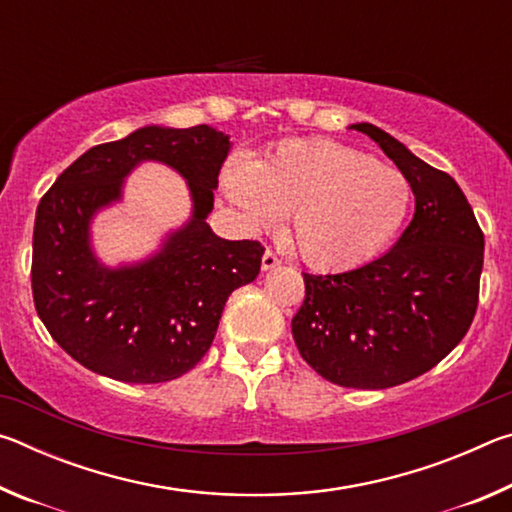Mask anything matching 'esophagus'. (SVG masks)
<instances>
[{
  "mask_svg": "<svg viewBox=\"0 0 512 512\" xmlns=\"http://www.w3.org/2000/svg\"><path fill=\"white\" fill-rule=\"evenodd\" d=\"M275 266H280V259H277L273 250H266V253L262 255V271H271V268H275Z\"/></svg>",
  "mask_w": 512,
  "mask_h": 512,
  "instance_id": "34e87169",
  "label": "esophagus"
}]
</instances>
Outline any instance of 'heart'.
Returning a JSON list of instances; mask_svg holds the SVG:
<instances>
[{
  "label": "heart",
  "instance_id": "1",
  "mask_svg": "<svg viewBox=\"0 0 512 512\" xmlns=\"http://www.w3.org/2000/svg\"><path fill=\"white\" fill-rule=\"evenodd\" d=\"M223 189L253 230L287 214L289 239L318 271H348L375 257L409 214L402 171L329 140H293L255 164L223 169Z\"/></svg>",
  "mask_w": 512,
  "mask_h": 512
}]
</instances>
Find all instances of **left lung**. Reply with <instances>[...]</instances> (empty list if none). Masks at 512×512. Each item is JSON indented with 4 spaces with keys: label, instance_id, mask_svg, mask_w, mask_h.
Listing matches in <instances>:
<instances>
[{
    "label": "left lung",
    "instance_id": "obj_1",
    "mask_svg": "<svg viewBox=\"0 0 512 512\" xmlns=\"http://www.w3.org/2000/svg\"><path fill=\"white\" fill-rule=\"evenodd\" d=\"M391 158L415 196L397 244L334 275H305L291 320L300 357L336 386L381 391L420 377L461 343L479 305L483 232L461 187L372 124H352Z\"/></svg>",
    "mask_w": 512,
    "mask_h": 512
}]
</instances>
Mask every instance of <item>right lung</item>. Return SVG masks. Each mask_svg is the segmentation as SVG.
I'll use <instances>...</instances> for the list:
<instances>
[{
  "label": "right lung",
  "mask_w": 512,
  "mask_h": 512,
  "mask_svg": "<svg viewBox=\"0 0 512 512\" xmlns=\"http://www.w3.org/2000/svg\"><path fill=\"white\" fill-rule=\"evenodd\" d=\"M230 137L212 126L137 128L92 146L40 198L33 225V302L69 357L126 384H160L192 370L214 341L230 293L262 266L259 241L216 237L214 207ZM162 161L188 180L193 216L158 254L110 269L93 255L89 225L120 200L137 163Z\"/></svg>",
  "instance_id": "1"
}]
</instances>
